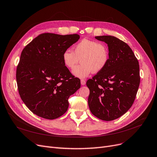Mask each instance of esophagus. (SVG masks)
<instances>
[{"label":"esophagus","mask_w":157,"mask_h":157,"mask_svg":"<svg viewBox=\"0 0 157 157\" xmlns=\"http://www.w3.org/2000/svg\"><path fill=\"white\" fill-rule=\"evenodd\" d=\"M80 82H81V84H82V86H84L86 84V80L82 79L80 80Z\"/></svg>","instance_id":"esophagus-1"}]
</instances>
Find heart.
Returning <instances> with one entry per match:
<instances>
[{
    "mask_svg": "<svg viewBox=\"0 0 157 157\" xmlns=\"http://www.w3.org/2000/svg\"><path fill=\"white\" fill-rule=\"evenodd\" d=\"M109 58V50L104 44L86 39L75 45L73 52L67 49L62 54L64 65L71 70L81 59L82 63L73 70V74L79 78H86L92 72L102 71L107 66Z\"/></svg>",
    "mask_w": 157,
    "mask_h": 157,
    "instance_id": "obj_1",
    "label": "heart"
}]
</instances>
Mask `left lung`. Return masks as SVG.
Segmentation results:
<instances>
[{
  "mask_svg": "<svg viewBox=\"0 0 157 157\" xmlns=\"http://www.w3.org/2000/svg\"><path fill=\"white\" fill-rule=\"evenodd\" d=\"M95 39L108 44L107 66L87 81L88 105L93 115L105 121L121 117L133 105L140 84L139 61L126 42L113 36Z\"/></svg>",
  "mask_w": 157,
  "mask_h": 157,
  "instance_id": "8db88e82",
  "label": "left lung"
}]
</instances>
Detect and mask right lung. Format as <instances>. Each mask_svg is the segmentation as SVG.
I'll return each instance as SVG.
<instances>
[{"instance_id": "add662e5", "label": "right lung", "mask_w": 157, "mask_h": 157, "mask_svg": "<svg viewBox=\"0 0 157 157\" xmlns=\"http://www.w3.org/2000/svg\"><path fill=\"white\" fill-rule=\"evenodd\" d=\"M80 39L79 35L46 33L25 47L17 67L18 90L34 114L53 120L68 109V98L80 87L64 65L62 54Z\"/></svg>"}]
</instances>
